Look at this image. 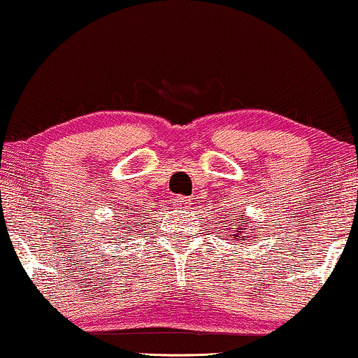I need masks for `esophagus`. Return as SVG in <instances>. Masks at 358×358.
<instances>
[{"instance_id":"34e87169","label":"esophagus","mask_w":358,"mask_h":358,"mask_svg":"<svg viewBox=\"0 0 358 358\" xmlns=\"http://www.w3.org/2000/svg\"><path fill=\"white\" fill-rule=\"evenodd\" d=\"M174 200H176V207H179V208H187V207H190V202H192L190 197H185V195L176 197Z\"/></svg>"}]
</instances>
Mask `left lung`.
<instances>
[{"label": "left lung", "instance_id": "8db88e82", "mask_svg": "<svg viewBox=\"0 0 358 358\" xmlns=\"http://www.w3.org/2000/svg\"><path fill=\"white\" fill-rule=\"evenodd\" d=\"M229 217H231V215H229ZM239 218H241V222H238L239 223V228H233V227H236V224H234V223H231V224H229V227H231V228H229V233H234L233 234V238H234V241H236V239H241L238 238L239 234H246L247 236L243 237V239L241 240V241H244V238H248V229H249V222H248V218L246 217H244V215H239ZM224 229H227V231H228V228H224ZM228 236H231V234H228ZM251 238H252V234H251Z\"/></svg>", "mask_w": 358, "mask_h": 358}]
</instances>
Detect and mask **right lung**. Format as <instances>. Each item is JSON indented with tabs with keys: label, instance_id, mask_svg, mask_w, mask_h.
I'll list each match as a JSON object with an SVG mask.
<instances>
[{
	"label": "right lung",
	"instance_id": "right-lung-1",
	"mask_svg": "<svg viewBox=\"0 0 358 358\" xmlns=\"http://www.w3.org/2000/svg\"><path fill=\"white\" fill-rule=\"evenodd\" d=\"M124 212H125V210H124ZM129 212H135V210L131 208V207H129ZM129 217H136V213H131V215H129ZM119 222H120V220H119ZM131 224H134V223H131ZM119 229H120V227L117 228V231H119ZM124 229H127V223L124 224Z\"/></svg>",
	"mask_w": 358,
	"mask_h": 358
}]
</instances>
